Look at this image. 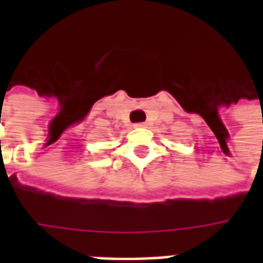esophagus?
<instances>
[{"label":"esophagus","mask_w":263,"mask_h":263,"mask_svg":"<svg viewBox=\"0 0 263 263\" xmlns=\"http://www.w3.org/2000/svg\"><path fill=\"white\" fill-rule=\"evenodd\" d=\"M135 126H137V128H146L148 124H146V122H141V124H135Z\"/></svg>","instance_id":"1"}]
</instances>
